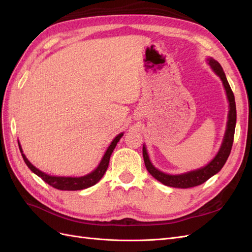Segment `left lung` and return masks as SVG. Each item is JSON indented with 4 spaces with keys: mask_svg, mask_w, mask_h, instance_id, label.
<instances>
[{
    "mask_svg": "<svg viewBox=\"0 0 252 252\" xmlns=\"http://www.w3.org/2000/svg\"><path fill=\"white\" fill-rule=\"evenodd\" d=\"M208 64L211 66L213 71L217 74L220 80L222 81V85H224L225 91H226V95L229 101V113H228V121H227V128L225 132L224 136V140H222V143L220 146V149L219 151V153L217 154L213 159L207 164V166L187 172V173L183 174H177V175H170L166 174L163 172L157 170L152 162L150 161V158L147 152L146 147H142V155H143V160H145L146 168L149 171V173L152 175L154 178H156L158 182H160L161 184L169 186V187H173V188H192V187L199 186L207 182L208 179L215 175L218 172L220 171V169L224 167L225 162L227 161L228 157L230 155V152H231V148H232V143H233V138H234V130H235V124H236V107H235V100H234V95L233 92L230 88V85L227 81L226 75L222 70L220 64L215 61L212 58L208 59Z\"/></svg>",
    "mask_w": 252,
    "mask_h": 252,
    "instance_id": "1",
    "label": "left lung"
}]
</instances>
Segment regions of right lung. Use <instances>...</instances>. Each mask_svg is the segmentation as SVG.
Listing matches in <instances>:
<instances>
[{"mask_svg":"<svg viewBox=\"0 0 252 252\" xmlns=\"http://www.w3.org/2000/svg\"><path fill=\"white\" fill-rule=\"evenodd\" d=\"M122 136H124V133H120L119 135H117L116 137L114 138V140L111 142L110 147L107 148L105 154L103 155L101 161H100V163H99V166L94 171L91 172L90 174L85 175V176H81V177L52 176V175H48V174L44 173V172L40 171L39 169L35 168L33 164H32L30 162V160H28L26 156L23 154L22 148H21L19 141H18V143H19V148H20L21 153H22V157H23L25 163L27 164V167L33 172L34 174H37L45 183H47L49 186L54 187V188H56V189L67 190V191H76V190H83V189H86V188H90V187L94 186L95 184H97L100 181V179L102 178L107 167H109L110 157L113 153V151H114L115 147H116V145H117V142L119 141V139L122 137Z\"/></svg>","mask_w":252,"mask_h":252,"instance_id":"add662e5","label":"right lung"}]
</instances>
